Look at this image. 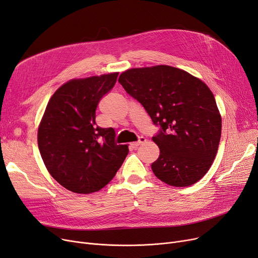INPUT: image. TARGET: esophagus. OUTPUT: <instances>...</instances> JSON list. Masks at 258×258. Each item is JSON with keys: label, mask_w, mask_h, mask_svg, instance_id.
I'll return each instance as SVG.
<instances>
[{"label": "esophagus", "mask_w": 258, "mask_h": 258, "mask_svg": "<svg viewBox=\"0 0 258 258\" xmlns=\"http://www.w3.org/2000/svg\"><path fill=\"white\" fill-rule=\"evenodd\" d=\"M145 141H147V139H145L144 137H140V139H139L137 142H133V143H131V147H132V148H134V149H137L140 144L144 143Z\"/></svg>", "instance_id": "esophagus-1"}]
</instances>
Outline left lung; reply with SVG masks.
Wrapping results in <instances>:
<instances>
[{
	"mask_svg": "<svg viewBox=\"0 0 258 258\" xmlns=\"http://www.w3.org/2000/svg\"><path fill=\"white\" fill-rule=\"evenodd\" d=\"M118 82L161 126L152 138L160 150L152 163L155 176L175 187L199 181L215 159L221 136V115L209 86L169 65L130 69Z\"/></svg>",
	"mask_w": 258,
	"mask_h": 258,
	"instance_id": "1",
	"label": "left lung"
}]
</instances>
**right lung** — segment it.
<instances>
[{"label": "right lung", "instance_id": "add662e5", "mask_svg": "<svg viewBox=\"0 0 258 258\" xmlns=\"http://www.w3.org/2000/svg\"><path fill=\"white\" fill-rule=\"evenodd\" d=\"M119 73L61 85L49 99L38 128L40 154L49 174L62 186L91 194L114 178L128 153L115 142V131L96 124L97 105L114 87Z\"/></svg>", "mask_w": 258, "mask_h": 258}]
</instances>
